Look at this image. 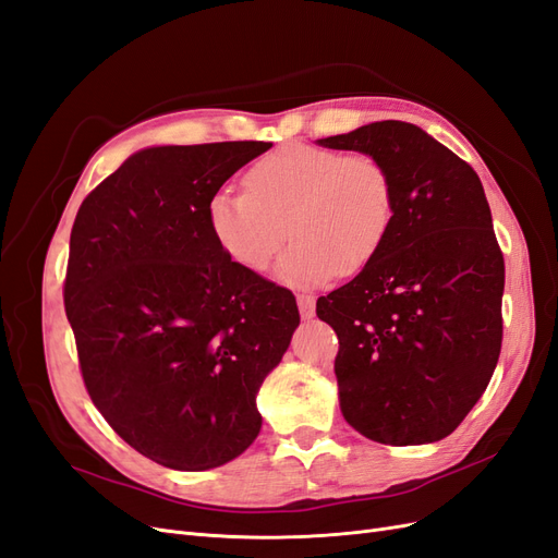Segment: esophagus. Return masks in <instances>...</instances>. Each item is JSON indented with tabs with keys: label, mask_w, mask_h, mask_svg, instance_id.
<instances>
[{
	"label": "esophagus",
	"mask_w": 558,
	"mask_h": 558,
	"mask_svg": "<svg viewBox=\"0 0 558 558\" xmlns=\"http://www.w3.org/2000/svg\"><path fill=\"white\" fill-rule=\"evenodd\" d=\"M298 310H300V316L305 318V320H310L312 316H314V312H316V305H314V295H298Z\"/></svg>",
	"instance_id": "1"
}]
</instances>
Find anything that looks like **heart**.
Segmentation results:
<instances>
[{"label":"heart","mask_w":558,"mask_h":558,"mask_svg":"<svg viewBox=\"0 0 558 558\" xmlns=\"http://www.w3.org/2000/svg\"><path fill=\"white\" fill-rule=\"evenodd\" d=\"M393 216L396 181L384 160L300 142L253 162L246 191L221 189L207 205L211 238L246 269H265L291 234L277 277L295 289L359 272L388 238Z\"/></svg>","instance_id":"b5f03b06"}]
</instances>
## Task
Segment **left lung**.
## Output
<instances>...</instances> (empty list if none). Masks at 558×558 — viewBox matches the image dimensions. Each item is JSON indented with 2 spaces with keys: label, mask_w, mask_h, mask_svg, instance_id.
I'll use <instances>...</instances> for the list:
<instances>
[{
  "label": "left lung",
  "mask_w": 558,
  "mask_h": 558,
  "mask_svg": "<svg viewBox=\"0 0 558 558\" xmlns=\"http://www.w3.org/2000/svg\"><path fill=\"white\" fill-rule=\"evenodd\" d=\"M318 144L377 156L396 181L393 226L373 260L316 300L340 340L342 414L381 445L442 440L486 391L502 342L505 263L482 181L412 123Z\"/></svg>",
  "instance_id": "left-lung-1"
}]
</instances>
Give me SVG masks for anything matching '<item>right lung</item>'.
<instances>
[{"label": "right lung", "mask_w": 558, "mask_h": 558, "mask_svg": "<svg viewBox=\"0 0 558 558\" xmlns=\"http://www.w3.org/2000/svg\"><path fill=\"white\" fill-rule=\"evenodd\" d=\"M269 142L144 148L76 214L64 277L83 384L146 459L209 470L260 433L256 393L300 324L289 289L230 260L211 195Z\"/></svg>", "instance_id": "right-lung-1"}]
</instances>
